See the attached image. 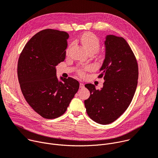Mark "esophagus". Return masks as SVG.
<instances>
[{
  "label": "esophagus",
  "mask_w": 158,
  "mask_h": 158,
  "mask_svg": "<svg viewBox=\"0 0 158 158\" xmlns=\"http://www.w3.org/2000/svg\"><path fill=\"white\" fill-rule=\"evenodd\" d=\"M84 88V84L83 83H80V88L83 89Z\"/></svg>",
  "instance_id": "obj_1"
}]
</instances>
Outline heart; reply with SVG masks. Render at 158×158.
Returning a JSON list of instances; mask_svg holds the SVG:
<instances>
[{
  "mask_svg": "<svg viewBox=\"0 0 158 158\" xmlns=\"http://www.w3.org/2000/svg\"><path fill=\"white\" fill-rule=\"evenodd\" d=\"M80 41L82 47L88 53L93 52L96 53L100 47L99 41L98 37L91 33H85L83 34L81 38ZM90 69V67H85L82 69H81L79 72V74L83 76L84 72Z\"/></svg>",
  "mask_w": 158,
  "mask_h": 158,
  "instance_id": "b5f03b06",
  "label": "heart"
}]
</instances>
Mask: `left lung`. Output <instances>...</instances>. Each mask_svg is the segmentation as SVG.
Here are the masks:
<instances>
[{
    "label": "left lung",
    "mask_w": 158,
    "mask_h": 158,
    "mask_svg": "<svg viewBox=\"0 0 158 158\" xmlns=\"http://www.w3.org/2000/svg\"><path fill=\"white\" fill-rule=\"evenodd\" d=\"M105 57L98 77L105 81L96 89L86 84L90 92L84 105L88 116L95 122L106 125L118 118L130 105L137 85L139 69L135 56L126 40L110 35L105 41Z\"/></svg>",
    "instance_id": "obj_1"
}]
</instances>
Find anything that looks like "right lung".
I'll list each match as a JSON object with an SVG mask.
<instances>
[{
  "label": "right lung",
  "mask_w": 158,
  "mask_h": 158,
  "mask_svg": "<svg viewBox=\"0 0 158 158\" xmlns=\"http://www.w3.org/2000/svg\"><path fill=\"white\" fill-rule=\"evenodd\" d=\"M69 37L65 31L42 30L28 41L18 60L22 93L30 106L47 119L62 115L79 88L77 80L60 77L59 81L56 74V66L65 59Z\"/></svg>",
  "instance_id": "obj_1"
}]
</instances>
